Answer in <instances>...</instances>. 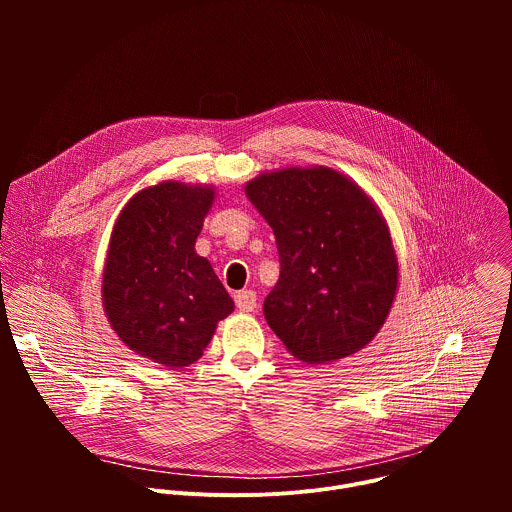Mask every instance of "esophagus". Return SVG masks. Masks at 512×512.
<instances>
[{"mask_svg":"<svg viewBox=\"0 0 512 512\" xmlns=\"http://www.w3.org/2000/svg\"><path fill=\"white\" fill-rule=\"evenodd\" d=\"M235 304L241 312H253L257 308V294L253 289H243L235 294Z\"/></svg>","mask_w":512,"mask_h":512,"instance_id":"34e87169","label":"esophagus"}]
</instances>
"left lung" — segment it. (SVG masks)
I'll return each instance as SVG.
<instances>
[{
  "label": "left lung",
  "instance_id": "1",
  "mask_svg": "<svg viewBox=\"0 0 512 512\" xmlns=\"http://www.w3.org/2000/svg\"><path fill=\"white\" fill-rule=\"evenodd\" d=\"M247 196L277 243L279 279L263 302L275 336L310 364L367 346L397 291L393 243L369 196L330 168L261 174Z\"/></svg>",
  "mask_w": 512,
  "mask_h": 512
}]
</instances>
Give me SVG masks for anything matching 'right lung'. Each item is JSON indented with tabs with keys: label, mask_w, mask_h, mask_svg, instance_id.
<instances>
[{
	"label": "right lung",
	"mask_w": 512,
	"mask_h": 512,
	"mask_svg": "<svg viewBox=\"0 0 512 512\" xmlns=\"http://www.w3.org/2000/svg\"><path fill=\"white\" fill-rule=\"evenodd\" d=\"M214 190L164 182L121 210L103 273V304L117 336L170 369L196 362L235 304L194 243Z\"/></svg>",
	"instance_id": "add662e5"
}]
</instances>
